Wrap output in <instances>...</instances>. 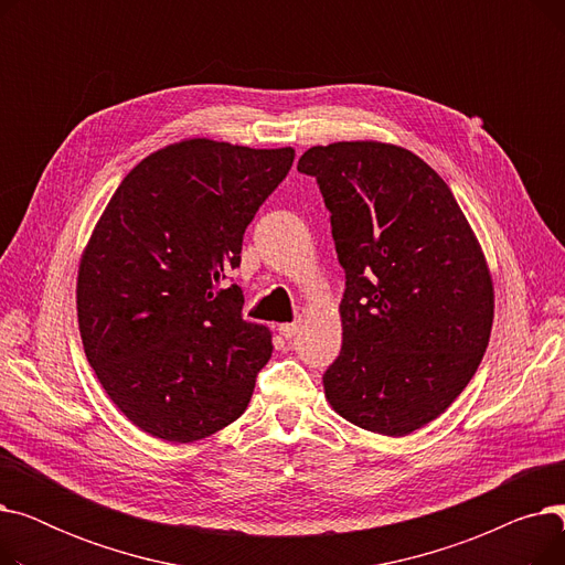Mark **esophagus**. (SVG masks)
<instances>
[{"label":"esophagus","instance_id":"1","mask_svg":"<svg viewBox=\"0 0 565 565\" xmlns=\"http://www.w3.org/2000/svg\"><path fill=\"white\" fill-rule=\"evenodd\" d=\"M300 332V320H295V322H284V324H279V334L284 337V339H292L295 334Z\"/></svg>","mask_w":565,"mask_h":565}]
</instances>
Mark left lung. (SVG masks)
Returning <instances> with one entry per match:
<instances>
[{"label": "left lung", "mask_w": 565, "mask_h": 565, "mask_svg": "<svg viewBox=\"0 0 565 565\" xmlns=\"http://www.w3.org/2000/svg\"><path fill=\"white\" fill-rule=\"evenodd\" d=\"M298 171L318 181L345 270L343 343L324 396L354 426L409 435L483 360L494 288L481 245L449 185L407 148L313 146Z\"/></svg>", "instance_id": "8db88e82"}]
</instances>
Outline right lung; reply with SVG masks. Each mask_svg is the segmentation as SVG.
I'll use <instances>...</instances> for the list:
<instances>
[{
  "label": "right lung",
  "mask_w": 565,
  "mask_h": 565,
  "mask_svg": "<svg viewBox=\"0 0 565 565\" xmlns=\"http://www.w3.org/2000/svg\"><path fill=\"white\" fill-rule=\"evenodd\" d=\"M295 151L185 139L143 158L116 188L77 273L86 360L143 433L203 439L247 409L273 354L265 324L222 288L243 235Z\"/></svg>",
  "instance_id": "right-lung-1"
}]
</instances>
